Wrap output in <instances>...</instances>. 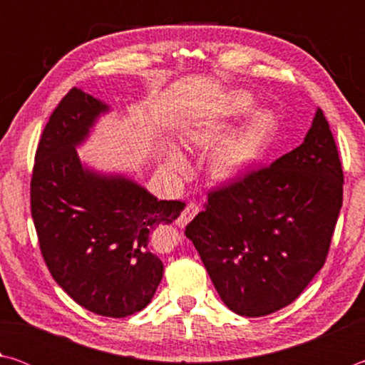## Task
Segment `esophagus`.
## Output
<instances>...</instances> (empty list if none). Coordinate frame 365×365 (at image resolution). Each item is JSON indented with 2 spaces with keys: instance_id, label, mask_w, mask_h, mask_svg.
<instances>
[{
  "instance_id": "esophagus-1",
  "label": "esophagus",
  "mask_w": 365,
  "mask_h": 365,
  "mask_svg": "<svg viewBox=\"0 0 365 365\" xmlns=\"http://www.w3.org/2000/svg\"><path fill=\"white\" fill-rule=\"evenodd\" d=\"M197 212H200V206H197L196 202H188L187 207H185L183 212L180 214V217L177 219V225L185 227L187 224H190Z\"/></svg>"
}]
</instances>
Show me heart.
<instances>
[{"label":"heart","mask_w":365,"mask_h":365,"mask_svg":"<svg viewBox=\"0 0 365 365\" xmlns=\"http://www.w3.org/2000/svg\"><path fill=\"white\" fill-rule=\"evenodd\" d=\"M255 109V101L248 93H235L227 101V119L238 120L248 115ZM279 130V119L267 109L252 113L243 125L230 138L224 141L212 160L214 174L220 178H233L245 174L246 170L259 163L274 141ZM165 168L180 170L185 160L174 148L165 154Z\"/></svg>","instance_id":"heart-1"}]
</instances>
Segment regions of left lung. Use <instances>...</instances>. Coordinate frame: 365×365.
Here are the masks:
<instances>
[{"label": "left lung", "mask_w": 365, "mask_h": 365, "mask_svg": "<svg viewBox=\"0 0 365 365\" xmlns=\"http://www.w3.org/2000/svg\"><path fill=\"white\" fill-rule=\"evenodd\" d=\"M341 205V160L317 109L298 148L209 191L185 235L230 311L269 316L292 304L322 269Z\"/></svg>", "instance_id": "8db88e82"}]
</instances>
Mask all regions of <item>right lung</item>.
Instances as JSON below:
<instances>
[{
  "label": "right lung",
  "instance_id": "obj_1",
  "mask_svg": "<svg viewBox=\"0 0 365 365\" xmlns=\"http://www.w3.org/2000/svg\"><path fill=\"white\" fill-rule=\"evenodd\" d=\"M109 106L80 88L67 93L36 148L30 207L41 256L58 285L88 311L122 319L150 304L163 280L151 235L183 211L123 175L80 163L76 148Z\"/></svg>",
  "mask_w": 365,
  "mask_h": 365
}]
</instances>
